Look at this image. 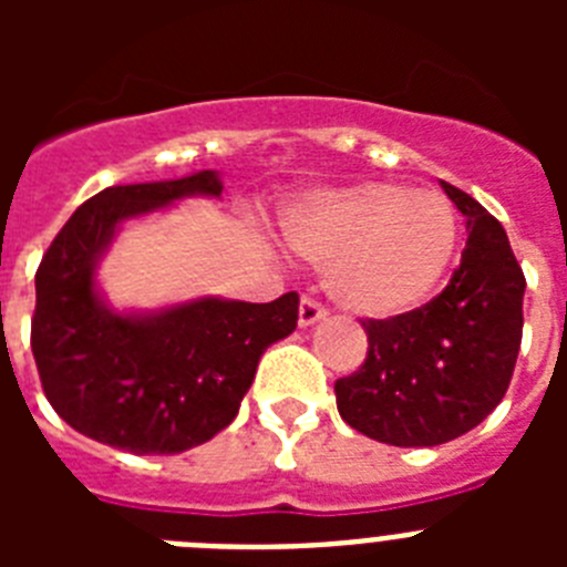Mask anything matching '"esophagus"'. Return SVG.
<instances>
[{
	"label": "esophagus",
	"instance_id": "34e87169",
	"mask_svg": "<svg viewBox=\"0 0 567 567\" xmlns=\"http://www.w3.org/2000/svg\"><path fill=\"white\" fill-rule=\"evenodd\" d=\"M327 309L320 307L318 300L315 298H303L300 300V309H298V323L303 329L307 327H315V323H318V320H327Z\"/></svg>",
	"mask_w": 567,
	"mask_h": 567
}]
</instances>
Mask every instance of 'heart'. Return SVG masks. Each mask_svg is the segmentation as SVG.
Instances as JSON below:
<instances>
[{"label": "heart", "mask_w": 567, "mask_h": 567, "mask_svg": "<svg viewBox=\"0 0 567 567\" xmlns=\"http://www.w3.org/2000/svg\"><path fill=\"white\" fill-rule=\"evenodd\" d=\"M289 247L323 264L334 303L363 318L423 307L457 255L460 221L443 195L363 182L318 193L289 209Z\"/></svg>", "instance_id": "1"}]
</instances>
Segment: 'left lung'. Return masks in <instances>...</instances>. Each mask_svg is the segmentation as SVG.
Segmentation results:
<instances>
[{"instance_id": "1", "label": "left lung", "mask_w": 567, "mask_h": 567, "mask_svg": "<svg viewBox=\"0 0 567 567\" xmlns=\"http://www.w3.org/2000/svg\"><path fill=\"white\" fill-rule=\"evenodd\" d=\"M440 184L465 215L460 267L425 307L363 320V365L334 383L340 417L400 449L449 443L483 423L508 392L523 340L525 275L503 224L468 193Z\"/></svg>"}]
</instances>
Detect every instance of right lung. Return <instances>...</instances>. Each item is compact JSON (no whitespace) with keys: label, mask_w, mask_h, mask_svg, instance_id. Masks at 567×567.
Masks as SVG:
<instances>
[{"label":"right lung","mask_w":567,"mask_h":567,"mask_svg":"<svg viewBox=\"0 0 567 567\" xmlns=\"http://www.w3.org/2000/svg\"><path fill=\"white\" fill-rule=\"evenodd\" d=\"M215 169L107 187L70 215L37 272L30 349L42 389L79 434L133 454H182L227 429L260 354L298 327V295L272 303L195 298L155 312H115L96 267L130 218L207 195Z\"/></svg>","instance_id":"right-lung-1"}]
</instances>
